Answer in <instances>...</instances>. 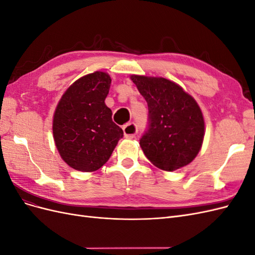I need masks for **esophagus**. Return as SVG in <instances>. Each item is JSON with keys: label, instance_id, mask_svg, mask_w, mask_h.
Instances as JSON below:
<instances>
[{"label": "esophagus", "instance_id": "1", "mask_svg": "<svg viewBox=\"0 0 255 255\" xmlns=\"http://www.w3.org/2000/svg\"><path fill=\"white\" fill-rule=\"evenodd\" d=\"M137 126L133 122L128 123V125L123 127V133H125V137L128 138V139H132V138H134L137 134Z\"/></svg>", "mask_w": 255, "mask_h": 255}]
</instances>
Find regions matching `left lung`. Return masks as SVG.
<instances>
[{
	"label": "left lung",
	"mask_w": 255,
	"mask_h": 255,
	"mask_svg": "<svg viewBox=\"0 0 255 255\" xmlns=\"http://www.w3.org/2000/svg\"><path fill=\"white\" fill-rule=\"evenodd\" d=\"M149 109L148 129L140 146L151 163L174 171L191 163L202 146L204 119L196 100L174 82L132 75Z\"/></svg>",
	"instance_id": "left-lung-1"
}]
</instances>
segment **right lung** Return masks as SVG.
Instances as JSON below:
<instances>
[{
  "instance_id": "1",
  "label": "right lung",
  "mask_w": 255,
  "mask_h": 255,
  "mask_svg": "<svg viewBox=\"0 0 255 255\" xmlns=\"http://www.w3.org/2000/svg\"><path fill=\"white\" fill-rule=\"evenodd\" d=\"M111 83V76L101 71L83 76L66 90L54 113V141L61 158L75 170H98L123 137L104 102Z\"/></svg>"
}]
</instances>
